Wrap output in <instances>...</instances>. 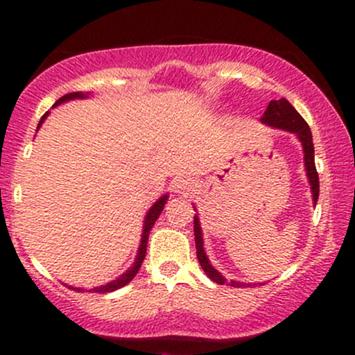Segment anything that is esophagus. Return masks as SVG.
<instances>
[{
	"instance_id": "34e87169",
	"label": "esophagus",
	"mask_w": 355,
	"mask_h": 355,
	"mask_svg": "<svg viewBox=\"0 0 355 355\" xmlns=\"http://www.w3.org/2000/svg\"><path fill=\"white\" fill-rule=\"evenodd\" d=\"M173 189L177 193L185 195L187 197V195H190L195 190V183L190 178H178V180L173 182Z\"/></svg>"
}]
</instances>
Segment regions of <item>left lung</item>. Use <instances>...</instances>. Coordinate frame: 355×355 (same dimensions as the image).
<instances>
[{
  "label": "left lung",
  "instance_id": "obj_1",
  "mask_svg": "<svg viewBox=\"0 0 355 355\" xmlns=\"http://www.w3.org/2000/svg\"><path fill=\"white\" fill-rule=\"evenodd\" d=\"M260 123L270 126V128L284 130V132H291L297 137V140L302 145L304 152V166L305 173H307L309 183H311V191H312V202L313 205H317V198H319V175L315 170V162H313V144H312V133L309 128L307 121L299 115V112L292 107L285 98L280 100H272L268 103V107L260 118ZM195 210V207H193ZM193 232H195V247H197V259L200 262L207 275L210 280L217 282L220 285H232V287H252V282H240V280H227L225 275H222L220 272L210 263L209 257L205 254V248H203V234L200 227V220L198 215L193 217ZM262 285V284H259Z\"/></svg>",
  "mask_w": 355,
  "mask_h": 355
}]
</instances>
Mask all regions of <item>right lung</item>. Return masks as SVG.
Here are the masks:
<instances>
[{
	"mask_svg": "<svg viewBox=\"0 0 355 355\" xmlns=\"http://www.w3.org/2000/svg\"><path fill=\"white\" fill-rule=\"evenodd\" d=\"M88 96H92V93H81V92H75V93H68V95L61 96V98L56 101L55 105H53V108L58 107L61 103H67V101L70 100H83V98H88ZM50 115V112H46L44 115L42 116V120H40L38 123V128H36V132H38L40 128H42L43 121L46 120V116ZM166 200H168V193L162 195L160 198H158L157 202L153 203L152 207H150V210L146 211L145 215V220H144V230H141V239H140V245H138V250H137V257H135V262L130 266L128 270H125L123 274L120 277H116L115 280H112V282H107L105 285H100V287H93L89 288L88 292H98V294H107V292H113L116 291V288H121L125 287L126 284H130L133 280V277L138 274V270H140L141 263H144V259H145V254H146V243H148V235H150V230H152V227L155 225V222H157V218L160 217V214L164 211V207ZM68 287L73 288V291H87V288H81V287H73V285H68Z\"/></svg>",
	"mask_w": 355,
	"mask_h": 355,
	"instance_id": "add662e5",
	"label": "right lung"
}]
</instances>
